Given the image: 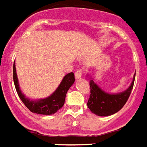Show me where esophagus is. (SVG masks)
Masks as SVG:
<instances>
[{"label":"esophagus","mask_w":147,"mask_h":147,"mask_svg":"<svg viewBox=\"0 0 147 147\" xmlns=\"http://www.w3.org/2000/svg\"><path fill=\"white\" fill-rule=\"evenodd\" d=\"M82 74H83V71L82 69H78L77 71L75 72V78L76 79H79L82 78Z\"/></svg>","instance_id":"34e87169"}]
</instances>
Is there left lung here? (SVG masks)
<instances>
[{
	"label": "left lung",
	"instance_id": "obj_1",
	"mask_svg": "<svg viewBox=\"0 0 147 147\" xmlns=\"http://www.w3.org/2000/svg\"><path fill=\"white\" fill-rule=\"evenodd\" d=\"M135 74L131 85L126 91L118 94H109L99 88L92 80H89L90 95L88 100V109L100 116L111 115L119 112L124 106L134 86Z\"/></svg>",
	"mask_w": 147,
	"mask_h": 147
}]
</instances>
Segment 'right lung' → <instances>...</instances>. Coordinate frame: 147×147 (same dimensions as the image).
Returning <instances> with one entry per match:
<instances>
[{
	"instance_id": "1",
	"label": "right lung",
	"mask_w": 147,
	"mask_h": 147,
	"mask_svg": "<svg viewBox=\"0 0 147 147\" xmlns=\"http://www.w3.org/2000/svg\"><path fill=\"white\" fill-rule=\"evenodd\" d=\"M75 81L74 73H69L64 77L61 84L51 96L45 99L38 100V101L30 100L25 97L20 89L18 79L16 72L15 63L13 64V82L17 94L22 102L32 112L41 115H52L62 108L65 103L66 92Z\"/></svg>"
}]
</instances>
